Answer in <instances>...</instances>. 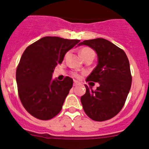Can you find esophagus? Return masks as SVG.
Returning a JSON list of instances; mask_svg holds the SVG:
<instances>
[{
    "mask_svg": "<svg viewBox=\"0 0 149 149\" xmlns=\"http://www.w3.org/2000/svg\"><path fill=\"white\" fill-rule=\"evenodd\" d=\"M78 84H79V82H78V81H74V84H73V86H77V85H78Z\"/></svg>",
    "mask_w": 149,
    "mask_h": 149,
    "instance_id": "1",
    "label": "esophagus"
}]
</instances>
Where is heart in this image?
<instances>
[{"label": "heart", "mask_w": 149, "mask_h": 149, "mask_svg": "<svg viewBox=\"0 0 149 149\" xmlns=\"http://www.w3.org/2000/svg\"><path fill=\"white\" fill-rule=\"evenodd\" d=\"M79 54H80V56H81V58L82 59L84 58V56H88V55H93V56H95L94 51L91 49V48H86H86H81V49L80 50V52H79ZM74 75L77 76V74H74Z\"/></svg>", "instance_id": "heart-1"}]
</instances>
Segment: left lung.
<instances>
[{
  "instance_id": "obj_1",
  "label": "left lung",
  "mask_w": 149,
  "mask_h": 149,
  "mask_svg": "<svg viewBox=\"0 0 149 149\" xmlns=\"http://www.w3.org/2000/svg\"><path fill=\"white\" fill-rule=\"evenodd\" d=\"M98 56V64L86 81L99 84L95 90L85 85L86 93L81 101L84 112L94 121L108 120L119 113L125 103L131 89L130 64L125 51L110 41L102 38L81 42Z\"/></svg>"
}]
</instances>
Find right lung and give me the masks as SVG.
Segmentation results:
<instances>
[{"mask_svg": "<svg viewBox=\"0 0 149 149\" xmlns=\"http://www.w3.org/2000/svg\"><path fill=\"white\" fill-rule=\"evenodd\" d=\"M79 42L45 36L24 51L16 69V83L22 105L30 115L48 120L60 112L73 80L69 77L62 81L54 80L52 74L65 54Z\"/></svg>", "mask_w": 149, "mask_h": 149, "instance_id": "1", "label": "right lung"}]
</instances>
